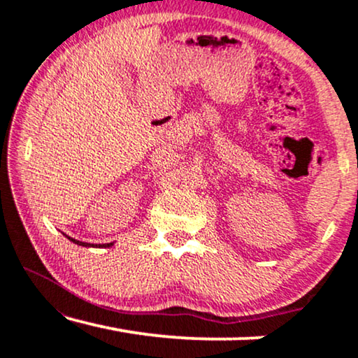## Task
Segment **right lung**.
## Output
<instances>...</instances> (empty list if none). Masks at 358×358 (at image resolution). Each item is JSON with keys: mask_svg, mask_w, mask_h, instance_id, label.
I'll use <instances>...</instances> for the list:
<instances>
[{"mask_svg": "<svg viewBox=\"0 0 358 358\" xmlns=\"http://www.w3.org/2000/svg\"><path fill=\"white\" fill-rule=\"evenodd\" d=\"M66 236V234H65ZM68 239H70V241H73L75 244H78V246H85V248H110V246H114V243H107V244H99V246H94V244H90V243H83V241H76V239H73V238H70V236H66Z\"/></svg>", "mask_w": 358, "mask_h": 358, "instance_id": "add662e5", "label": "right lung"}]
</instances>
